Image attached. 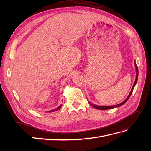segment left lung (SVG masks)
Returning a JSON list of instances; mask_svg holds the SVG:
<instances>
[{
	"label": "left lung",
	"instance_id": "1",
	"mask_svg": "<svg viewBox=\"0 0 151 151\" xmlns=\"http://www.w3.org/2000/svg\"><path fill=\"white\" fill-rule=\"evenodd\" d=\"M135 69H136V77H135V81L134 82V84L133 85V87H132V88L130 91V94H129V96H128V97L126 98V99L125 100V101H123L122 103L118 104H116V105H114V106H98V105H96V104H94L93 103H91L90 101H89V104L92 106L93 107H94V108H96L98 109H100V110H105V109H112V108H116V107H119L120 106H122V105H123V104H125L127 101L128 99H129V98L130 97V96L132 93V92H133V90H134V87L137 83V79H138V75H139V71H138V67L137 66L136 63H135Z\"/></svg>",
	"mask_w": 151,
	"mask_h": 151
}]
</instances>
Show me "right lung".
<instances>
[{
	"mask_svg": "<svg viewBox=\"0 0 151 151\" xmlns=\"http://www.w3.org/2000/svg\"><path fill=\"white\" fill-rule=\"evenodd\" d=\"M62 104H60V106H59L58 107H57V108H55V109H52V110H50V111H49L48 112H53V111H57V110H58L59 109H60V108L62 107Z\"/></svg>",
	"mask_w": 151,
	"mask_h": 151,
	"instance_id": "add662e5",
	"label": "right lung"
}]
</instances>
